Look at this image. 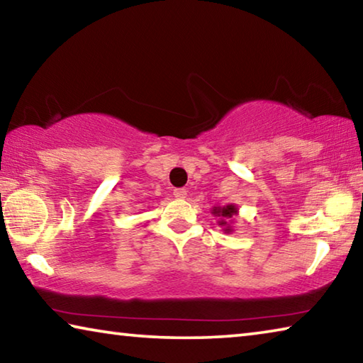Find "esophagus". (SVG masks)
Listing matches in <instances>:
<instances>
[{"instance_id":"1","label":"esophagus","mask_w":363,"mask_h":363,"mask_svg":"<svg viewBox=\"0 0 363 363\" xmlns=\"http://www.w3.org/2000/svg\"><path fill=\"white\" fill-rule=\"evenodd\" d=\"M173 195L176 196V199H186V195H187V189H174V192H173Z\"/></svg>"}]
</instances>
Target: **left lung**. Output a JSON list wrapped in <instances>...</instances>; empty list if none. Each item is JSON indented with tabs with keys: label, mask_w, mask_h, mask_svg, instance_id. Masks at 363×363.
Returning <instances> with one entry per match:
<instances>
[{
	"label": "left lung",
	"mask_w": 363,
	"mask_h": 363,
	"mask_svg": "<svg viewBox=\"0 0 363 363\" xmlns=\"http://www.w3.org/2000/svg\"><path fill=\"white\" fill-rule=\"evenodd\" d=\"M238 213L235 205H225V206H214L213 208V214L214 216H219V225H224V232H232L230 227V220L233 219V216Z\"/></svg>",
	"instance_id": "1"
}]
</instances>
